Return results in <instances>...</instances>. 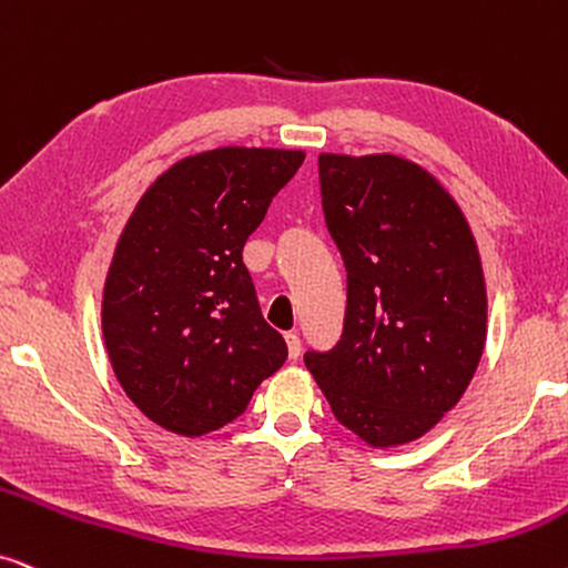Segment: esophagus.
I'll return each instance as SVG.
<instances>
[{"mask_svg":"<svg viewBox=\"0 0 568 568\" xmlns=\"http://www.w3.org/2000/svg\"><path fill=\"white\" fill-rule=\"evenodd\" d=\"M286 349H290V359H297L302 355V342L297 334H286Z\"/></svg>","mask_w":568,"mask_h":568,"instance_id":"1","label":"esophagus"}]
</instances>
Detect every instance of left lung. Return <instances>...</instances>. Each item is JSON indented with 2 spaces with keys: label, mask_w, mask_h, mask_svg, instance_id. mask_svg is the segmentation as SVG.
<instances>
[{
  "label": "left lung",
  "mask_w": 568,
  "mask_h": 568,
  "mask_svg": "<svg viewBox=\"0 0 568 568\" xmlns=\"http://www.w3.org/2000/svg\"><path fill=\"white\" fill-rule=\"evenodd\" d=\"M326 226L347 268L344 334L305 365L344 428L402 446L462 399L488 334L477 242L446 187L394 153H321Z\"/></svg>",
  "instance_id": "8db88e82"
}]
</instances>
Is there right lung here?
Returning <instances> with one entry per match:
<instances>
[{
  "label": "right lung",
  "instance_id": "add662e5",
  "mask_svg": "<svg viewBox=\"0 0 568 568\" xmlns=\"http://www.w3.org/2000/svg\"><path fill=\"white\" fill-rule=\"evenodd\" d=\"M305 151L226 145L156 176L116 240L101 300L109 363L151 423L197 438L247 409L286 359L242 247Z\"/></svg>",
  "mask_w": 568,
  "mask_h": 568
}]
</instances>
